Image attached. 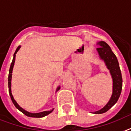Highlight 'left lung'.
Masks as SVG:
<instances>
[{
  "instance_id": "obj_1",
  "label": "left lung",
  "mask_w": 131,
  "mask_h": 131,
  "mask_svg": "<svg viewBox=\"0 0 131 131\" xmlns=\"http://www.w3.org/2000/svg\"><path fill=\"white\" fill-rule=\"evenodd\" d=\"M96 44L99 46L96 48L99 58L104 62L112 79V93L110 100L100 110L93 112L94 114H102L108 111L118 100L123 87V78L118 59L110 46L103 41L97 42Z\"/></svg>"
}]
</instances>
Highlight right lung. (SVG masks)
<instances>
[{
  "label": "right lung",
  "instance_id": "add662e5",
  "mask_svg": "<svg viewBox=\"0 0 131 131\" xmlns=\"http://www.w3.org/2000/svg\"><path fill=\"white\" fill-rule=\"evenodd\" d=\"M20 45H19V47H17L16 51H15V53L13 55V61H12V63L10 64V67L9 69V73H8V91H9V94L10 96V98H11L12 102H13L14 105L15 106V107L17 108L19 111H20V112H23V114H25L26 116H29V117H34V118H41V117H44V116H47L49 114H50L51 112H52V111H53V108L52 110H51V111H43V112H37V113H32V112H29L28 111H25V109H23V108L20 106L18 104L17 102H16V100L14 99V97L12 94V91H11V80H12V73H13V67L14 65H15V57H16V54L19 51V50L20 49ZM60 89V86H58L57 88V89H56V92Z\"/></svg>",
  "mask_w": 131,
  "mask_h": 131
}]
</instances>
